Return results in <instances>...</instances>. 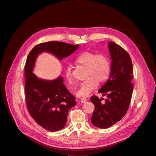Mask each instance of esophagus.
Wrapping results in <instances>:
<instances>
[{"label": "esophagus", "instance_id": "34e87169", "mask_svg": "<svg viewBox=\"0 0 156 156\" xmlns=\"http://www.w3.org/2000/svg\"><path fill=\"white\" fill-rule=\"evenodd\" d=\"M80 102L81 103H85L87 102V99H86V98H84V97L81 98V99H80Z\"/></svg>", "mask_w": 156, "mask_h": 156}]
</instances>
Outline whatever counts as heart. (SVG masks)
Wrapping results in <instances>:
<instances>
[{
  "instance_id": "obj_1",
  "label": "heart",
  "mask_w": 156,
  "mask_h": 156,
  "mask_svg": "<svg viewBox=\"0 0 156 156\" xmlns=\"http://www.w3.org/2000/svg\"><path fill=\"white\" fill-rule=\"evenodd\" d=\"M75 62L87 67V79L80 83L76 92L78 97H88L99 85V81L104 82L108 80L111 73V64L108 57L104 54H96L94 52L85 51L79 54ZM66 79L71 82L73 80L71 68L68 66L65 69Z\"/></svg>"
}]
</instances>
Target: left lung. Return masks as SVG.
Listing matches in <instances>:
<instances>
[{
	"label": "left lung",
	"mask_w": 156,
	"mask_h": 156,
	"mask_svg": "<svg viewBox=\"0 0 156 156\" xmlns=\"http://www.w3.org/2000/svg\"><path fill=\"white\" fill-rule=\"evenodd\" d=\"M111 62V74L99 92L107 96L105 103L96 95L90 97L95 105L92 123L102 129L108 128L120 121L126 114L132 99L133 85V65L129 54L123 48L110 42L108 44Z\"/></svg>",
	"instance_id": "1"
}]
</instances>
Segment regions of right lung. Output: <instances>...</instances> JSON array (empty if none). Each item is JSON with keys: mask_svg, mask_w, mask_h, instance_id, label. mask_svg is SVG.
<instances>
[{"mask_svg": "<svg viewBox=\"0 0 156 156\" xmlns=\"http://www.w3.org/2000/svg\"><path fill=\"white\" fill-rule=\"evenodd\" d=\"M79 45L51 41L37 45L29 53L24 66V92L28 111L37 124L50 132L62 129L69 109L76 102L59 76L54 80L38 78L33 73L38 55L47 52L59 60L72 54Z\"/></svg>", "mask_w": 156, "mask_h": 156, "instance_id": "right-lung-1", "label": "right lung"}]
</instances>
